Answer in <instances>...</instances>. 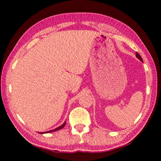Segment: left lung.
<instances>
[{"instance_id":"8db88e82","label":"left lung","mask_w":161,"mask_h":161,"mask_svg":"<svg viewBox=\"0 0 161 161\" xmlns=\"http://www.w3.org/2000/svg\"><path fill=\"white\" fill-rule=\"evenodd\" d=\"M136 58H137L138 59H139L141 62H143V59H142V58H141V57L140 56V54H138V53H136Z\"/></svg>"}]
</instances>
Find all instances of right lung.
Returning a JSON list of instances; mask_svg holds the SVG:
<instances>
[{"label": "right lung", "mask_w": 161, "mask_h": 161, "mask_svg": "<svg viewBox=\"0 0 161 161\" xmlns=\"http://www.w3.org/2000/svg\"><path fill=\"white\" fill-rule=\"evenodd\" d=\"M65 124H66V121L64 122V123L62 124V125H61V126H59V127H58V128H56V129H53V130H49V131H46V132H40L39 133H50V132H53V131H56V130H59V129H62V128H64V126H65Z\"/></svg>", "instance_id": "add662e5"}]
</instances>
